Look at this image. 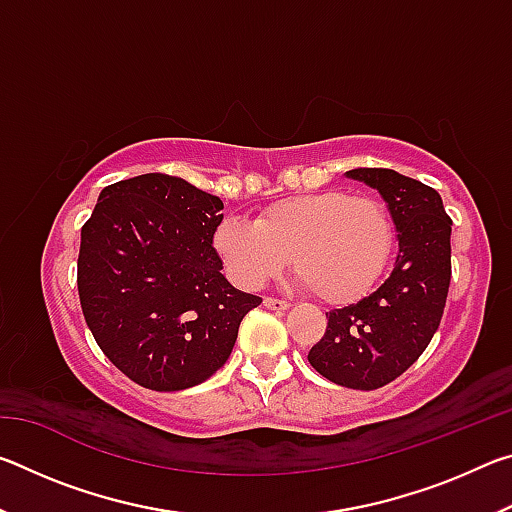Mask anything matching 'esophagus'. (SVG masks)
<instances>
[{"instance_id": "esophagus-1", "label": "esophagus", "mask_w": 512, "mask_h": 512, "mask_svg": "<svg viewBox=\"0 0 512 512\" xmlns=\"http://www.w3.org/2000/svg\"><path fill=\"white\" fill-rule=\"evenodd\" d=\"M264 307L271 309V311H287L291 307V302L277 300V298H264Z\"/></svg>"}]
</instances>
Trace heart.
Here are the masks:
<instances>
[{
  "label": "heart",
  "instance_id": "b5f03b06",
  "mask_svg": "<svg viewBox=\"0 0 512 512\" xmlns=\"http://www.w3.org/2000/svg\"><path fill=\"white\" fill-rule=\"evenodd\" d=\"M214 250L244 289L264 287L293 262L302 287L329 305H352L391 264L395 225L377 198L332 189L280 198L255 223L225 216L214 230Z\"/></svg>",
  "mask_w": 512,
  "mask_h": 512
}]
</instances>
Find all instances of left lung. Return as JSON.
<instances>
[{"instance_id":"left-lung-1","label":"left lung","mask_w":512,"mask_h":512,"mask_svg":"<svg viewBox=\"0 0 512 512\" xmlns=\"http://www.w3.org/2000/svg\"><path fill=\"white\" fill-rule=\"evenodd\" d=\"M345 176L384 198L400 250L377 291L329 311L309 363L334 384L375 391L413 366L436 334L452 280V219L436 189L393 169H352Z\"/></svg>"}]
</instances>
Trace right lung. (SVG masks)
Here are the masks:
<instances>
[{
    "label": "right lung",
    "instance_id": "obj_1",
    "mask_svg": "<svg viewBox=\"0 0 512 512\" xmlns=\"http://www.w3.org/2000/svg\"><path fill=\"white\" fill-rule=\"evenodd\" d=\"M223 201L183 178L144 173L101 189L81 230L79 298L103 354L135 384L171 393L228 361L257 296L221 273Z\"/></svg>",
    "mask_w": 512,
    "mask_h": 512
}]
</instances>
